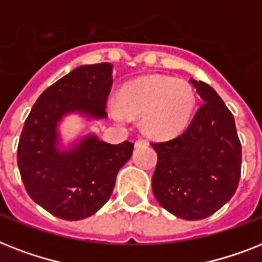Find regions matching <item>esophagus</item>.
I'll list each match as a JSON object with an SVG mask.
<instances>
[{"instance_id":"1","label":"esophagus","mask_w":262,"mask_h":262,"mask_svg":"<svg viewBox=\"0 0 262 262\" xmlns=\"http://www.w3.org/2000/svg\"><path fill=\"white\" fill-rule=\"evenodd\" d=\"M148 142L146 141V139H138L137 142H135V146L137 147H142V146H147Z\"/></svg>"}]
</instances>
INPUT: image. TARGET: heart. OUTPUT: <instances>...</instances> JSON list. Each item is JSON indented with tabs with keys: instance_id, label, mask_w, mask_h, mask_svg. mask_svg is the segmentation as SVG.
<instances>
[{
	"instance_id": "1",
	"label": "heart",
	"mask_w": 262,
	"mask_h": 262,
	"mask_svg": "<svg viewBox=\"0 0 262 262\" xmlns=\"http://www.w3.org/2000/svg\"><path fill=\"white\" fill-rule=\"evenodd\" d=\"M196 105L193 88L185 79L169 75H144L125 83L119 101L110 102L116 121L141 118L144 134L156 139H170L187 128Z\"/></svg>"
}]
</instances>
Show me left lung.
I'll use <instances>...</instances> for the list:
<instances>
[{"label":"left lung","instance_id":"8db88e82","mask_svg":"<svg viewBox=\"0 0 262 262\" xmlns=\"http://www.w3.org/2000/svg\"><path fill=\"white\" fill-rule=\"evenodd\" d=\"M189 82L203 105L181 135L151 143L158 156L151 188L157 202L170 214L199 221L233 198L242 151L234 116L223 100L203 81Z\"/></svg>","mask_w":262,"mask_h":262}]
</instances>
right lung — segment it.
I'll list each match as a JSON object with an SVG mask.
<instances>
[{
	"label": "right lung",
	"mask_w": 262,
	"mask_h": 262,
	"mask_svg": "<svg viewBox=\"0 0 262 262\" xmlns=\"http://www.w3.org/2000/svg\"><path fill=\"white\" fill-rule=\"evenodd\" d=\"M112 64H83L47 88L32 106L18 141L17 165L27 193L54 216L81 221L108 200L120 167L133 156L134 143L111 144L95 134L62 144L59 123L79 114L106 119Z\"/></svg>",
	"instance_id": "right-lung-1"
}]
</instances>
